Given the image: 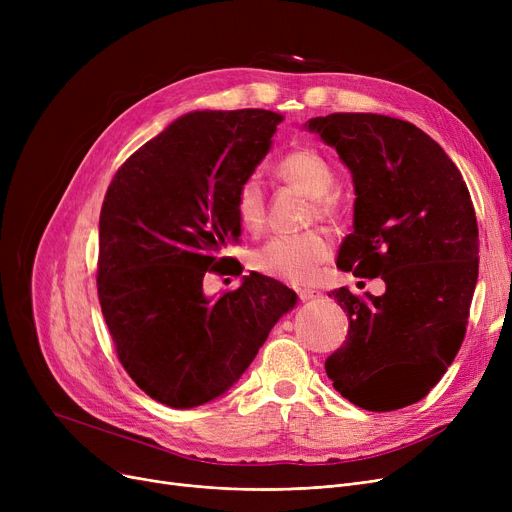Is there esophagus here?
I'll return each instance as SVG.
<instances>
[{
    "mask_svg": "<svg viewBox=\"0 0 512 512\" xmlns=\"http://www.w3.org/2000/svg\"><path fill=\"white\" fill-rule=\"evenodd\" d=\"M299 299L301 301H313V299H321V292L315 288H299Z\"/></svg>",
    "mask_w": 512,
    "mask_h": 512,
    "instance_id": "esophagus-1",
    "label": "esophagus"
}]
</instances>
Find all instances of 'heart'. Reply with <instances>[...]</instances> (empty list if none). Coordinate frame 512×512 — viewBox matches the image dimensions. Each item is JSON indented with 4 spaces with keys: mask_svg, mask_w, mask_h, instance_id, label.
<instances>
[{
    "mask_svg": "<svg viewBox=\"0 0 512 512\" xmlns=\"http://www.w3.org/2000/svg\"><path fill=\"white\" fill-rule=\"evenodd\" d=\"M276 174L280 180L299 186L303 193L311 197V215L330 218L336 213L334 188V170L324 155L315 149L301 147L284 155ZM234 211L240 226L251 234H259L265 226V191L261 182L251 176L242 180ZM334 251L332 236L326 230H307L299 234H280L265 242L253 253V267L257 272L288 282V284H307L313 282Z\"/></svg>",
    "mask_w": 512,
    "mask_h": 512,
    "instance_id": "obj_1",
    "label": "heart"
}]
</instances>
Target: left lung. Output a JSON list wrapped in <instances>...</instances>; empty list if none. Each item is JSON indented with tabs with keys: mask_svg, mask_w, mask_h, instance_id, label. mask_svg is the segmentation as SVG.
<instances>
[{
	"mask_svg": "<svg viewBox=\"0 0 512 512\" xmlns=\"http://www.w3.org/2000/svg\"><path fill=\"white\" fill-rule=\"evenodd\" d=\"M355 182V220L338 267L382 278L386 292L348 288L344 344L326 359L334 388L384 413L429 394L463 344L479 272V232L469 188L444 149L411 122L338 112L309 120Z\"/></svg>",
	"mask_w": 512,
	"mask_h": 512,
	"instance_id": "8db88e82",
	"label": "left lung"
}]
</instances>
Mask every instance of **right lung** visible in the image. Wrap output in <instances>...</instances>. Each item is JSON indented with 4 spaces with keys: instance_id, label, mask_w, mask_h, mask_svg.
<instances>
[{
    "instance_id": "obj_1",
    "label": "right lung",
    "mask_w": 512,
    "mask_h": 512,
    "mask_svg": "<svg viewBox=\"0 0 512 512\" xmlns=\"http://www.w3.org/2000/svg\"><path fill=\"white\" fill-rule=\"evenodd\" d=\"M282 114L191 112L134 151L101 205L97 294L126 373L147 396L193 409L224 394L297 294L253 272L220 299L205 274L240 276L236 191L270 151Z\"/></svg>"
}]
</instances>
